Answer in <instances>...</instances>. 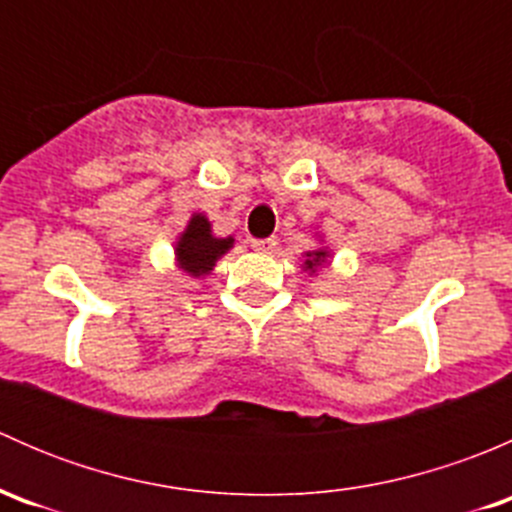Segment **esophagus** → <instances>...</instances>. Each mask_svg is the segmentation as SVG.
<instances>
[{"label":"esophagus","mask_w":512,"mask_h":512,"mask_svg":"<svg viewBox=\"0 0 512 512\" xmlns=\"http://www.w3.org/2000/svg\"><path fill=\"white\" fill-rule=\"evenodd\" d=\"M275 245H277V240L275 237H255V240H250V247L255 252H272L275 250Z\"/></svg>","instance_id":"34e87169"}]
</instances>
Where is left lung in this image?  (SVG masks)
Returning a JSON list of instances; mask_svg holds the SVG:
<instances>
[{
	"mask_svg": "<svg viewBox=\"0 0 512 512\" xmlns=\"http://www.w3.org/2000/svg\"><path fill=\"white\" fill-rule=\"evenodd\" d=\"M327 260V250H317V252H307V260H304V265H307V270L314 272V267H319L322 262Z\"/></svg>",
	"mask_w": 512,
	"mask_h": 512,
	"instance_id": "obj_1",
	"label": "left lung"
}]
</instances>
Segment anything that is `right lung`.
<instances>
[{
    "label": "right lung",
    "instance_id": "obj_1",
    "mask_svg": "<svg viewBox=\"0 0 512 512\" xmlns=\"http://www.w3.org/2000/svg\"><path fill=\"white\" fill-rule=\"evenodd\" d=\"M232 242H235L232 237H215L205 215H193L175 245V260H178L180 270L188 275H208L218 257L230 250Z\"/></svg>",
    "mask_w": 512,
    "mask_h": 512
}]
</instances>
